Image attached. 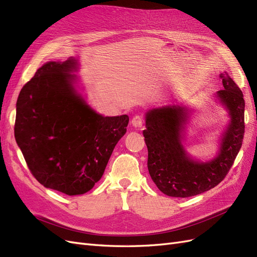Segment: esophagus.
<instances>
[{
    "label": "esophagus",
    "instance_id": "esophagus-1",
    "mask_svg": "<svg viewBox=\"0 0 257 257\" xmlns=\"http://www.w3.org/2000/svg\"><path fill=\"white\" fill-rule=\"evenodd\" d=\"M143 123H144V118L139 114L134 115L133 119H132V124H133V126L135 127H142Z\"/></svg>",
    "mask_w": 257,
    "mask_h": 257
}]
</instances>
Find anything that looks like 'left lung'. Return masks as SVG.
Masks as SVG:
<instances>
[{"instance_id":"obj_1","label":"left lung","mask_w":257,"mask_h":257,"mask_svg":"<svg viewBox=\"0 0 257 257\" xmlns=\"http://www.w3.org/2000/svg\"><path fill=\"white\" fill-rule=\"evenodd\" d=\"M221 77L224 89L217 92V96L228 108L231 121L221 151L211 162H194L183 149L181 131L186 121L185 108L169 105L147 113L144 136L148 169L153 182L167 196L191 197L213 189L234 164L244 135V99L234 80L228 76Z\"/></svg>"}]
</instances>
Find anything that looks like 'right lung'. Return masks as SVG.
<instances>
[{"label":"right lung","mask_w":257,"mask_h":257,"mask_svg":"<svg viewBox=\"0 0 257 257\" xmlns=\"http://www.w3.org/2000/svg\"><path fill=\"white\" fill-rule=\"evenodd\" d=\"M76 62H48L20 91L15 138L31 174L66 195L90 191L102 178L128 116H103L75 94Z\"/></svg>","instance_id":"1"}]
</instances>
